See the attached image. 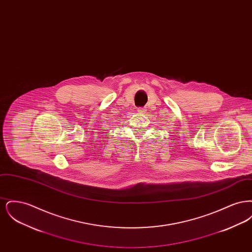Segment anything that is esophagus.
I'll return each instance as SVG.
<instances>
[{
  "label": "esophagus",
  "mask_w": 252,
  "mask_h": 252,
  "mask_svg": "<svg viewBox=\"0 0 252 252\" xmlns=\"http://www.w3.org/2000/svg\"><path fill=\"white\" fill-rule=\"evenodd\" d=\"M145 110H146V108H137V111L139 112V113H144L145 112Z\"/></svg>",
  "instance_id": "esophagus-1"
}]
</instances>
